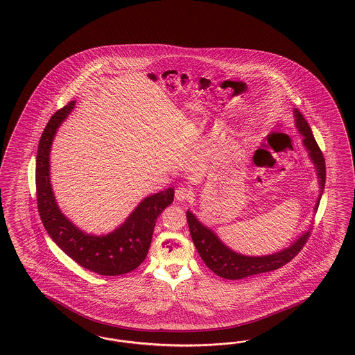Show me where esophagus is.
<instances>
[{"label": "esophagus", "instance_id": "obj_1", "mask_svg": "<svg viewBox=\"0 0 355 355\" xmlns=\"http://www.w3.org/2000/svg\"><path fill=\"white\" fill-rule=\"evenodd\" d=\"M175 199L178 200L180 202H186V200H189L190 198H191V191L189 190V189H186V187H177V190H175Z\"/></svg>", "mask_w": 355, "mask_h": 355}]
</instances>
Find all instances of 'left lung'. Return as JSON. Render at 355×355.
I'll use <instances>...</instances> for the list:
<instances>
[{"instance_id": "obj_1", "label": "left lung", "mask_w": 355, "mask_h": 355, "mask_svg": "<svg viewBox=\"0 0 355 355\" xmlns=\"http://www.w3.org/2000/svg\"><path fill=\"white\" fill-rule=\"evenodd\" d=\"M293 116H295V123H296L298 133L302 135V144L306 148L310 160L314 164L316 175H318L320 193L318 196V200L314 207V211H316L322 193L324 190V184H326V163H324L323 153L316 144L315 138L305 117L297 108L293 110ZM186 217L189 222L192 241L204 261V263L220 278L230 279V280L248 278L252 275L268 272V271L282 268L291 259H295V256L302 250L304 244L306 243L307 238L310 235L309 230L305 231L289 247L271 254L245 256L231 250L226 244H223L222 240L214 234V231L202 225L192 211H187Z\"/></svg>"}]
</instances>
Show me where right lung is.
<instances>
[{"label":"right lung","instance_id":"right-lung-1","mask_svg":"<svg viewBox=\"0 0 355 355\" xmlns=\"http://www.w3.org/2000/svg\"><path fill=\"white\" fill-rule=\"evenodd\" d=\"M71 101L51 119L41 135L36 157V190L40 217L60 250L80 266L99 275H123L138 268L147 257L157 217L174 199L172 187L144 198L129 217L112 232L93 235L78 229L58 207L50 182V150L58 128L75 108Z\"/></svg>","mask_w":355,"mask_h":355}]
</instances>
